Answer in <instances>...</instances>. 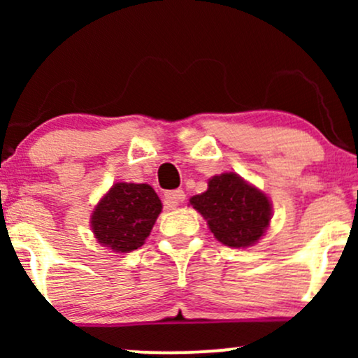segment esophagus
Instances as JSON below:
<instances>
[{
  "mask_svg": "<svg viewBox=\"0 0 358 358\" xmlns=\"http://www.w3.org/2000/svg\"><path fill=\"white\" fill-rule=\"evenodd\" d=\"M185 200V192L183 190H173V192H166L165 193V205L168 208H175L178 207Z\"/></svg>",
  "mask_w": 358,
  "mask_h": 358,
  "instance_id": "obj_1",
  "label": "esophagus"
}]
</instances>
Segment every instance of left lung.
I'll return each instance as SVG.
<instances>
[{
  "instance_id": "1",
  "label": "left lung",
  "mask_w": 358,
  "mask_h": 358,
  "mask_svg": "<svg viewBox=\"0 0 358 358\" xmlns=\"http://www.w3.org/2000/svg\"><path fill=\"white\" fill-rule=\"evenodd\" d=\"M190 205L207 219L217 241L229 248H248L268 229V196L236 173H222L208 182V190L190 199Z\"/></svg>"
}]
</instances>
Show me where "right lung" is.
I'll return each mask as SVG.
<instances>
[{"label": "right lung", "instance_id": "right-lung-1", "mask_svg": "<svg viewBox=\"0 0 358 358\" xmlns=\"http://www.w3.org/2000/svg\"><path fill=\"white\" fill-rule=\"evenodd\" d=\"M162 212V200L146 183H116L92 213L96 239L114 252L141 248Z\"/></svg>", "mask_w": 358, "mask_h": 358}]
</instances>
